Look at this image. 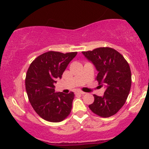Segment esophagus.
<instances>
[{
  "instance_id": "34e87169",
  "label": "esophagus",
  "mask_w": 149,
  "mask_h": 149,
  "mask_svg": "<svg viewBox=\"0 0 149 149\" xmlns=\"http://www.w3.org/2000/svg\"><path fill=\"white\" fill-rule=\"evenodd\" d=\"M75 94H76V95H85V92L83 91H77Z\"/></svg>"
}]
</instances>
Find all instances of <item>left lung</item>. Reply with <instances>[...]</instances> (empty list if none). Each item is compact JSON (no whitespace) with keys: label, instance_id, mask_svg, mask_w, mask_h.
I'll use <instances>...</instances> for the list:
<instances>
[{"label":"left lung","instance_id":"8db88e82","mask_svg":"<svg viewBox=\"0 0 149 149\" xmlns=\"http://www.w3.org/2000/svg\"><path fill=\"white\" fill-rule=\"evenodd\" d=\"M82 52L98 71L96 80L100 86L106 87L103 97L93 95L95 101L89 108L102 118L115 115L125 103L130 91L132 75L129 64L120 53L111 47H99Z\"/></svg>","mask_w":149,"mask_h":149}]
</instances>
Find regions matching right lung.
<instances>
[{
	"mask_svg": "<svg viewBox=\"0 0 149 149\" xmlns=\"http://www.w3.org/2000/svg\"><path fill=\"white\" fill-rule=\"evenodd\" d=\"M77 52L61 53L49 51L32 61L27 71L25 86L32 107L49 122L64 120L71 111L74 93L54 92V83L61 78Z\"/></svg>",
	"mask_w": 149,
	"mask_h": 149,
	"instance_id": "obj_1",
	"label": "right lung"
}]
</instances>
